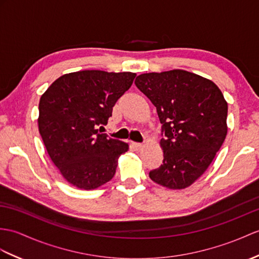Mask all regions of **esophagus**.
Masks as SVG:
<instances>
[{
    "mask_svg": "<svg viewBox=\"0 0 259 259\" xmlns=\"http://www.w3.org/2000/svg\"><path fill=\"white\" fill-rule=\"evenodd\" d=\"M132 146H134L137 150H141L143 148V144L142 143H137V142H134L132 143Z\"/></svg>",
    "mask_w": 259,
    "mask_h": 259,
    "instance_id": "esophagus-1",
    "label": "esophagus"
}]
</instances>
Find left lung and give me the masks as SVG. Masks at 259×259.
I'll use <instances>...</instances> for the list:
<instances>
[{
    "label": "left lung",
    "instance_id": "left-lung-1",
    "mask_svg": "<svg viewBox=\"0 0 259 259\" xmlns=\"http://www.w3.org/2000/svg\"><path fill=\"white\" fill-rule=\"evenodd\" d=\"M136 86L157 108L164 138L163 163L149 177L170 190L193 184L212 163L227 135V102L215 83L172 69L141 74Z\"/></svg>",
    "mask_w": 259,
    "mask_h": 259
}]
</instances>
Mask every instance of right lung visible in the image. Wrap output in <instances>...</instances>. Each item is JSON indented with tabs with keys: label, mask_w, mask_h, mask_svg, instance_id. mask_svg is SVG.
Instances as JSON below:
<instances>
[{
	"label": "right lung",
	"mask_w": 259,
	"mask_h": 259,
	"mask_svg": "<svg viewBox=\"0 0 259 259\" xmlns=\"http://www.w3.org/2000/svg\"><path fill=\"white\" fill-rule=\"evenodd\" d=\"M135 73L80 70L61 76L39 99L38 131L53 163L69 184L95 190L109 182L129 144L100 134Z\"/></svg>",
	"instance_id": "add662e5"
}]
</instances>
